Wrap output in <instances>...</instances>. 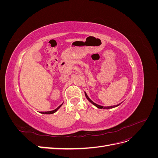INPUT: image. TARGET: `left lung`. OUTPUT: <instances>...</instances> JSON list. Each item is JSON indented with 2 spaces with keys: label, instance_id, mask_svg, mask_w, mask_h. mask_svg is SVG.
Instances as JSON below:
<instances>
[{
  "label": "left lung",
  "instance_id": "8db88e82",
  "mask_svg": "<svg viewBox=\"0 0 158 158\" xmlns=\"http://www.w3.org/2000/svg\"><path fill=\"white\" fill-rule=\"evenodd\" d=\"M85 97H86V98L88 99V101L90 102V103H92L93 105H94L95 106H96L98 108H99V109H111V108H114V107H117V106H118L120 104H118V105H117V106H109V107H103V106H99V105H98V104H96V103H95L94 102H93L92 100H91L89 98V97L88 96V95L86 94V93L85 92Z\"/></svg>",
  "mask_w": 158,
  "mask_h": 158
}]
</instances>
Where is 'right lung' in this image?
Masks as SVG:
<instances>
[{"label":"right lung","mask_w":158,"mask_h":158,"mask_svg":"<svg viewBox=\"0 0 158 158\" xmlns=\"http://www.w3.org/2000/svg\"><path fill=\"white\" fill-rule=\"evenodd\" d=\"M62 105H63V103H62V104L60 105V106H59L56 109L52 110V111H43V112H41V113H42V114H52V113H55V112L57 111V110H58V109L61 107Z\"/></svg>","instance_id":"obj_1"}]
</instances>
